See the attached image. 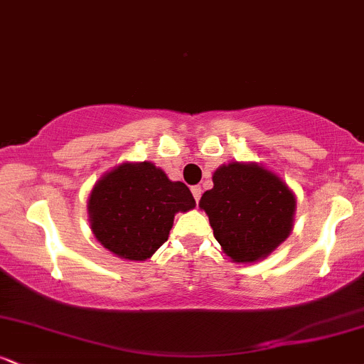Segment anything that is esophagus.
<instances>
[{
  "mask_svg": "<svg viewBox=\"0 0 364 364\" xmlns=\"http://www.w3.org/2000/svg\"><path fill=\"white\" fill-rule=\"evenodd\" d=\"M191 193H193V196H195V202L198 203L200 196H202V188H200V186H191Z\"/></svg>",
  "mask_w": 364,
  "mask_h": 364,
  "instance_id": "esophagus-1",
  "label": "esophagus"
}]
</instances>
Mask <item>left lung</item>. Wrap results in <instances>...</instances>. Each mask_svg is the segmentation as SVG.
Masks as SVG:
<instances>
[{
	"label": "left lung",
	"instance_id": "8db88e82",
	"mask_svg": "<svg viewBox=\"0 0 364 364\" xmlns=\"http://www.w3.org/2000/svg\"><path fill=\"white\" fill-rule=\"evenodd\" d=\"M214 188L200 198L223 252L236 263L265 258L292 231L296 198L277 174L250 162L215 171Z\"/></svg>",
	"mask_w": 364,
	"mask_h": 364
}]
</instances>
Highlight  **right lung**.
I'll use <instances>...</instances> for the list:
<instances>
[{
  "label": "right lung",
  "instance_id": "right-lung-1",
  "mask_svg": "<svg viewBox=\"0 0 364 364\" xmlns=\"http://www.w3.org/2000/svg\"><path fill=\"white\" fill-rule=\"evenodd\" d=\"M193 207L185 183L171 181L152 162H123L92 188L90 228L116 257L144 262L168 241L174 214Z\"/></svg>",
  "mask_w": 364,
  "mask_h": 364
}]
</instances>
